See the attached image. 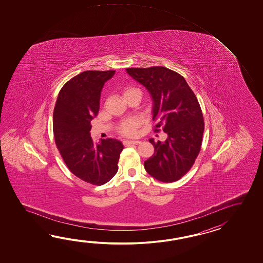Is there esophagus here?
Wrapping results in <instances>:
<instances>
[{
    "mask_svg": "<svg viewBox=\"0 0 263 263\" xmlns=\"http://www.w3.org/2000/svg\"><path fill=\"white\" fill-rule=\"evenodd\" d=\"M124 145H139L140 141H124Z\"/></svg>",
    "mask_w": 263,
    "mask_h": 263,
    "instance_id": "esophagus-1",
    "label": "esophagus"
}]
</instances>
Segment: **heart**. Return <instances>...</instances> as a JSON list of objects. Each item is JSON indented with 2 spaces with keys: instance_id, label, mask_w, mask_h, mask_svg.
<instances>
[{
  "instance_id": "heart-1",
  "label": "heart",
  "mask_w": 263,
  "mask_h": 263,
  "mask_svg": "<svg viewBox=\"0 0 263 263\" xmlns=\"http://www.w3.org/2000/svg\"><path fill=\"white\" fill-rule=\"evenodd\" d=\"M134 88H126L125 92H128L129 90H133ZM138 120L135 118H130V119H127L123 121L122 123L119 125V133L123 135H127V136H130L134 135L135 133V129L138 127Z\"/></svg>"
}]
</instances>
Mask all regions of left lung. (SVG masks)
<instances>
[{"mask_svg":"<svg viewBox=\"0 0 263 263\" xmlns=\"http://www.w3.org/2000/svg\"><path fill=\"white\" fill-rule=\"evenodd\" d=\"M127 72L151 93L154 132L168 135L155 143L154 154L144 162L145 171L162 182L181 179L194 165L204 133L201 107L185 79L164 67H129Z\"/></svg>","mask_w":263,"mask_h":263,"instance_id":"1","label":"left lung"}]
</instances>
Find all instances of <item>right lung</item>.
<instances>
[{
	"label": "right lung",
	"instance_id": "1",
	"mask_svg": "<svg viewBox=\"0 0 263 263\" xmlns=\"http://www.w3.org/2000/svg\"><path fill=\"white\" fill-rule=\"evenodd\" d=\"M115 70H87L62 87L53 110L56 146L71 173L90 184H105L118 172L124 146L117 139L91 138V121L100 109L103 85Z\"/></svg>",
	"mask_w": 263,
	"mask_h": 263
}]
</instances>
